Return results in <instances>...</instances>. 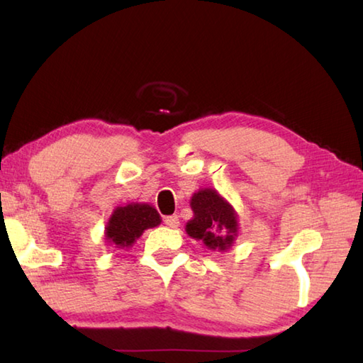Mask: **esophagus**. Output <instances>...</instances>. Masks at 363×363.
<instances>
[{
    "label": "esophagus",
    "instance_id": "obj_1",
    "mask_svg": "<svg viewBox=\"0 0 363 363\" xmlns=\"http://www.w3.org/2000/svg\"><path fill=\"white\" fill-rule=\"evenodd\" d=\"M164 223L168 228H177L179 226V218H177L176 215H169V217H165Z\"/></svg>",
    "mask_w": 363,
    "mask_h": 363
}]
</instances>
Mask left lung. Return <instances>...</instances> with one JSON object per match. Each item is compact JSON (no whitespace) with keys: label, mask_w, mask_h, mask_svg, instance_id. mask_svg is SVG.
<instances>
[{"label":"left lung","mask_w":363,"mask_h":363,"mask_svg":"<svg viewBox=\"0 0 363 363\" xmlns=\"http://www.w3.org/2000/svg\"><path fill=\"white\" fill-rule=\"evenodd\" d=\"M195 217L187 223V234L203 240L211 250H228L237 234V218L225 199L217 191L206 189L191 198Z\"/></svg>","instance_id":"8db88e82"}]
</instances>
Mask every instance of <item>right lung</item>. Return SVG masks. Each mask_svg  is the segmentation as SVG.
I'll use <instances>...</instances> for the list:
<instances>
[{"instance_id": "1", "label": "right lung", "mask_w": 363, "mask_h": 363, "mask_svg": "<svg viewBox=\"0 0 363 363\" xmlns=\"http://www.w3.org/2000/svg\"><path fill=\"white\" fill-rule=\"evenodd\" d=\"M160 223L157 211L148 204H129L118 207L106 228L107 240L118 246H130L145 229L156 228Z\"/></svg>"}]
</instances>
